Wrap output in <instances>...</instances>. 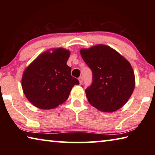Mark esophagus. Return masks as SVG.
Listing matches in <instances>:
<instances>
[{
    "instance_id": "34e87169",
    "label": "esophagus",
    "mask_w": 155,
    "mask_h": 155,
    "mask_svg": "<svg viewBox=\"0 0 155 155\" xmlns=\"http://www.w3.org/2000/svg\"><path fill=\"white\" fill-rule=\"evenodd\" d=\"M78 81H79V83L80 84H82L83 83V77H80L79 78H78Z\"/></svg>"
}]
</instances>
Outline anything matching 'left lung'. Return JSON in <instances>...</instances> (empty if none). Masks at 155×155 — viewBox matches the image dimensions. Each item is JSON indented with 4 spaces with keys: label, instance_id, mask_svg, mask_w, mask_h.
Returning <instances> with one entry per match:
<instances>
[{
    "label": "left lung",
    "instance_id": "1",
    "mask_svg": "<svg viewBox=\"0 0 155 155\" xmlns=\"http://www.w3.org/2000/svg\"><path fill=\"white\" fill-rule=\"evenodd\" d=\"M81 54L92 72V83L85 90L89 103L104 112L121 108L135 88L130 63L115 50L102 44L81 49Z\"/></svg>",
    "mask_w": 155,
    "mask_h": 155
}]
</instances>
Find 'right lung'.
<instances>
[{"label":"right lung","mask_w":155,"mask_h":155,"mask_svg":"<svg viewBox=\"0 0 155 155\" xmlns=\"http://www.w3.org/2000/svg\"><path fill=\"white\" fill-rule=\"evenodd\" d=\"M70 54L64 48L46 52L25 70L22 90L33 105L41 109L55 108L68 99L73 86L79 84L66 64Z\"/></svg>","instance_id":"add662e5"}]
</instances>
